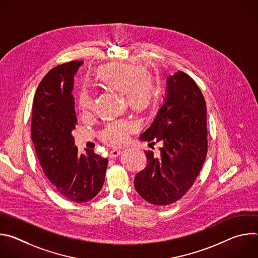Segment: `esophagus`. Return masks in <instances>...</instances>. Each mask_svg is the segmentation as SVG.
Masks as SVG:
<instances>
[{
    "instance_id": "34e87169",
    "label": "esophagus",
    "mask_w": 258,
    "mask_h": 258,
    "mask_svg": "<svg viewBox=\"0 0 258 258\" xmlns=\"http://www.w3.org/2000/svg\"><path fill=\"white\" fill-rule=\"evenodd\" d=\"M121 153H122V151L120 149L114 148V149H112L111 151H110V156H111V157H116V156L120 155Z\"/></svg>"
}]
</instances>
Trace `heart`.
I'll use <instances>...</instances> for the list:
<instances>
[{
	"label": "heart",
	"mask_w": 258,
	"mask_h": 258,
	"mask_svg": "<svg viewBox=\"0 0 258 258\" xmlns=\"http://www.w3.org/2000/svg\"><path fill=\"white\" fill-rule=\"evenodd\" d=\"M98 78L108 89L125 94L128 105L134 109H143L148 106L155 94L152 79L146 75L142 67L134 64L118 62L104 65L98 69ZM93 106V96L87 90L82 91L79 98L81 111L88 114ZM135 126L131 120L108 123L102 132V139L109 144H119Z\"/></svg>",
	"instance_id": "b5f03b06"
}]
</instances>
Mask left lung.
Returning a JSON list of instances; mask_svg holds the SVG:
<instances>
[{
  "instance_id": "8db88e82",
  "label": "left lung",
  "mask_w": 258,
  "mask_h": 258,
  "mask_svg": "<svg viewBox=\"0 0 258 258\" xmlns=\"http://www.w3.org/2000/svg\"><path fill=\"white\" fill-rule=\"evenodd\" d=\"M206 115L205 100L196 83L182 71L169 76L163 103L140 137L162 143L158 157L145 152L147 165L135 176L136 191L143 199L167 205L192 187L207 154Z\"/></svg>"
}]
</instances>
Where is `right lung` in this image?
<instances>
[{
	"instance_id": "1",
	"label": "right lung",
	"mask_w": 258,
	"mask_h": 258,
	"mask_svg": "<svg viewBox=\"0 0 258 258\" xmlns=\"http://www.w3.org/2000/svg\"><path fill=\"white\" fill-rule=\"evenodd\" d=\"M83 63L71 61L47 73L35 92L31 118V140L46 176L60 195L77 203L101 191L108 164L92 149L80 155L72 136L78 123L72 90Z\"/></svg>"
}]
</instances>
